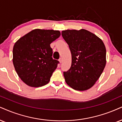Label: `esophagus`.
<instances>
[{"mask_svg":"<svg viewBox=\"0 0 122 122\" xmlns=\"http://www.w3.org/2000/svg\"><path fill=\"white\" fill-rule=\"evenodd\" d=\"M59 62L61 63H62V61H63L62 58H60L59 59Z\"/></svg>","mask_w":122,"mask_h":122,"instance_id":"obj_1","label":"esophagus"}]
</instances>
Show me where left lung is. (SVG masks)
Masks as SVG:
<instances>
[{"label": "left lung", "mask_w": 122, "mask_h": 122, "mask_svg": "<svg viewBox=\"0 0 122 122\" xmlns=\"http://www.w3.org/2000/svg\"><path fill=\"white\" fill-rule=\"evenodd\" d=\"M61 36L72 55L71 68L63 75L66 83L75 90L92 88L106 63V47L101 39L87 30H66Z\"/></svg>", "instance_id": "8db88e82"}]
</instances>
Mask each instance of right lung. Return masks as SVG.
Wrapping results in <instances>:
<instances>
[{"label":"right lung","mask_w":122,"mask_h":122,"mask_svg":"<svg viewBox=\"0 0 122 122\" xmlns=\"http://www.w3.org/2000/svg\"><path fill=\"white\" fill-rule=\"evenodd\" d=\"M61 36L59 30L36 29L21 37L13 48V63L21 80L31 87L50 80L59 61L52 58L50 44Z\"/></svg>","instance_id":"right-lung-1"}]
</instances>
